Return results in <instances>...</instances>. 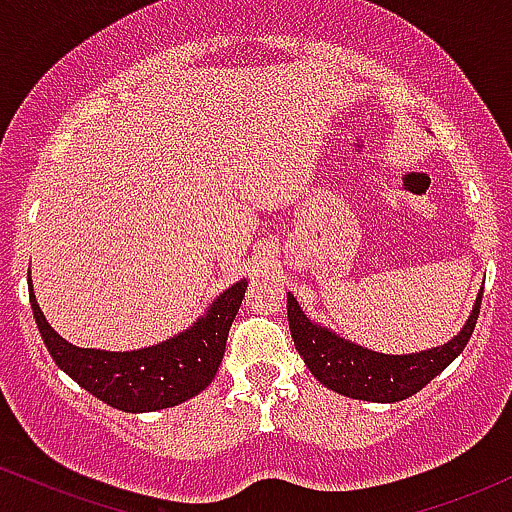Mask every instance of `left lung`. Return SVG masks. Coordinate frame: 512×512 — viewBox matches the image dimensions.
<instances>
[{
  "label": "left lung",
  "instance_id": "left-lung-1",
  "mask_svg": "<svg viewBox=\"0 0 512 512\" xmlns=\"http://www.w3.org/2000/svg\"><path fill=\"white\" fill-rule=\"evenodd\" d=\"M481 295L484 292L476 295L469 319L464 321L455 338L442 346L406 355L377 353V350L358 346V343L338 336L329 326H321L319 321L309 319L290 292H287V321H290L297 353L302 355L304 365L324 387L350 396V399L394 404V401L409 399L411 394L421 392L462 353L472 338L476 319H479Z\"/></svg>",
  "mask_w": 512,
  "mask_h": 512
}]
</instances>
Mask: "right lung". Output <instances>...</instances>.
Listing matches in <instances>:
<instances>
[{
	"instance_id": "add662e5",
	"label": "right lung",
	"mask_w": 512,
	"mask_h": 512,
	"mask_svg": "<svg viewBox=\"0 0 512 512\" xmlns=\"http://www.w3.org/2000/svg\"><path fill=\"white\" fill-rule=\"evenodd\" d=\"M241 278L217 295L203 317L176 336L140 350L79 348L57 333L40 312L33 280L28 275V297L45 348L55 365L79 387L103 404L125 413H147L179 406L193 399L215 380L225 355L229 326L237 317L246 292Z\"/></svg>"
}]
</instances>
